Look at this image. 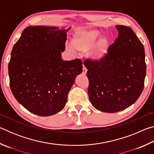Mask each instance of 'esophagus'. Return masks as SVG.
I'll use <instances>...</instances> for the list:
<instances>
[{"label":"esophagus","instance_id":"esophagus-1","mask_svg":"<svg viewBox=\"0 0 154 154\" xmlns=\"http://www.w3.org/2000/svg\"><path fill=\"white\" fill-rule=\"evenodd\" d=\"M87 71H88V70H87L86 68L85 67L84 65H83V72H82V74H83V75H85V74H86Z\"/></svg>","mask_w":154,"mask_h":154}]
</instances>
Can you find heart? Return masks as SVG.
Returning <instances> with one entry per match:
<instances>
[{"label": "heart", "instance_id": "1", "mask_svg": "<svg viewBox=\"0 0 154 154\" xmlns=\"http://www.w3.org/2000/svg\"><path fill=\"white\" fill-rule=\"evenodd\" d=\"M100 36L101 32L98 30H79L72 36V46L82 53L90 50L88 56L93 61H103L109 55L111 42L108 38Z\"/></svg>", "mask_w": 154, "mask_h": 154}]
</instances>
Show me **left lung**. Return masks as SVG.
Masks as SVG:
<instances>
[{
    "label": "left lung",
    "instance_id": "8db88e82",
    "mask_svg": "<svg viewBox=\"0 0 154 154\" xmlns=\"http://www.w3.org/2000/svg\"><path fill=\"white\" fill-rule=\"evenodd\" d=\"M118 36L105 60H86L88 95L94 108L106 113L124 110L134 103L144 88V47L131 28L117 25Z\"/></svg>",
    "mask_w": 154,
    "mask_h": 154
}]
</instances>
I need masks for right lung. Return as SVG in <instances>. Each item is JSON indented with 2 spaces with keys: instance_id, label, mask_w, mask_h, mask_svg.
I'll return each instance as SVG.
<instances>
[{
  "instance_id": "1",
  "label": "right lung",
  "mask_w": 154,
  "mask_h": 154,
  "mask_svg": "<svg viewBox=\"0 0 154 154\" xmlns=\"http://www.w3.org/2000/svg\"><path fill=\"white\" fill-rule=\"evenodd\" d=\"M69 29L30 26L13 48L8 66L11 90L21 105L37 116L62 110L75 78L82 72L81 60L61 58Z\"/></svg>"
}]
</instances>
